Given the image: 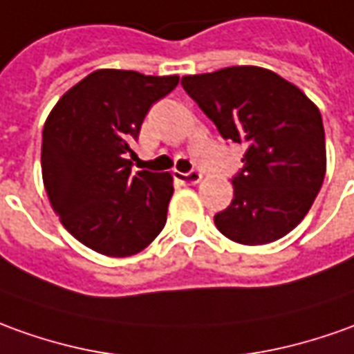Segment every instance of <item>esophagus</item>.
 I'll return each mask as SVG.
<instances>
[{"mask_svg": "<svg viewBox=\"0 0 354 354\" xmlns=\"http://www.w3.org/2000/svg\"><path fill=\"white\" fill-rule=\"evenodd\" d=\"M175 177L179 179L185 185H196V183L202 181V173L201 171H191V173H179L175 171Z\"/></svg>", "mask_w": 354, "mask_h": 354, "instance_id": "obj_1", "label": "esophagus"}]
</instances>
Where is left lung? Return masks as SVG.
Returning a JSON list of instances; mask_svg holds the SVG:
<instances>
[{
    "label": "left lung",
    "instance_id": "obj_1",
    "mask_svg": "<svg viewBox=\"0 0 354 354\" xmlns=\"http://www.w3.org/2000/svg\"><path fill=\"white\" fill-rule=\"evenodd\" d=\"M183 88L223 138L247 145L233 201L214 216L241 245L287 235L308 214L326 177V136L318 106L293 82L254 65L187 75Z\"/></svg>",
    "mask_w": 354,
    "mask_h": 354
}]
</instances>
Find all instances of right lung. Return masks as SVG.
I'll return each mask as SVG.
<instances>
[{
  "label": "right lung",
  "mask_w": 354,
  "mask_h": 354,
  "mask_svg": "<svg viewBox=\"0 0 354 354\" xmlns=\"http://www.w3.org/2000/svg\"><path fill=\"white\" fill-rule=\"evenodd\" d=\"M177 75L98 69L69 88L44 123L42 179L63 227L100 254L125 258L160 235L171 173L131 171V145Z\"/></svg>",
  "instance_id": "1"
}]
</instances>
